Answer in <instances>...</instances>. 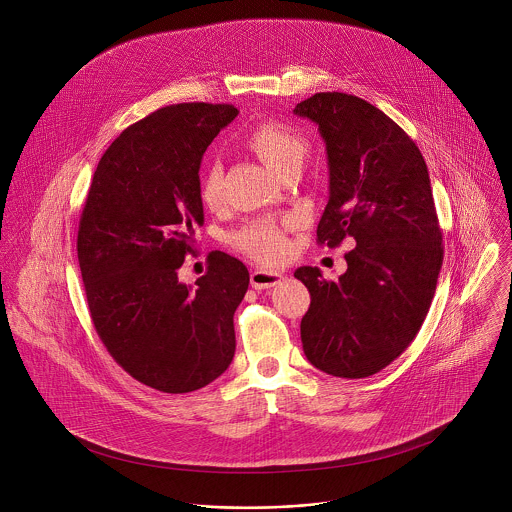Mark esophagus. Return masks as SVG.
<instances>
[{
    "mask_svg": "<svg viewBox=\"0 0 512 512\" xmlns=\"http://www.w3.org/2000/svg\"><path fill=\"white\" fill-rule=\"evenodd\" d=\"M284 280V274L280 272H266V270H254L250 274V284L254 290H266L272 286H278Z\"/></svg>",
    "mask_w": 512,
    "mask_h": 512,
    "instance_id": "esophagus-1",
    "label": "esophagus"
}]
</instances>
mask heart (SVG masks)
Masks as SVG:
<instances>
[{
  "instance_id": "obj_1",
  "label": "heart",
  "mask_w": 512,
  "mask_h": 512,
  "mask_svg": "<svg viewBox=\"0 0 512 512\" xmlns=\"http://www.w3.org/2000/svg\"><path fill=\"white\" fill-rule=\"evenodd\" d=\"M248 147L276 177H284L290 171H299L303 165L309 144L288 124L264 122L256 126L246 138ZM199 199L215 211L224 199V171L219 159H211L199 175ZM292 220H254L232 234V244L246 256L258 262H278L286 252V230Z\"/></svg>"
}]
</instances>
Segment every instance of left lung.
<instances>
[{"instance_id": "1", "label": "left lung", "mask_w": 512, "mask_h": 512, "mask_svg": "<svg viewBox=\"0 0 512 512\" xmlns=\"http://www.w3.org/2000/svg\"><path fill=\"white\" fill-rule=\"evenodd\" d=\"M293 114L319 126L327 149L317 242H357L339 282L311 266L293 274L311 293L303 353L327 374L366 378L408 349L436 293L443 246L428 167L410 136L359 96L317 92Z\"/></svg>"}]
</instances>
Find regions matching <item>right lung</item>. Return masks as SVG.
I'll return each mask as SVG.
<instances>
[{
	"mask_svg": "<svg viewBox=\"0 0 512 512\" xmlns=\"http://www.w3.org/2000/svg\"><path fill=\"white\" fill-rule=\"evenodd\" d=\"M230 104L185 102L155 110L104 151L80 215L76 252L98 337L130 376L167 394L193 392L234 357V311L246 266L211 252L195 286L177 270L203 226L199 169Z\"/></svg>",
	"mask_w": 512,
	"mask_h": 512,
	"instance_id": "obj_1",
	"label": "right lung"
}]
</instances>
